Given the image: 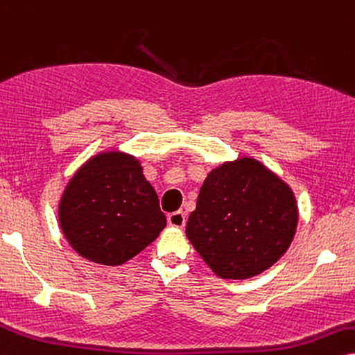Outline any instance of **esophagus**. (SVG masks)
<instances>
[{
    "label": "esophagus",
    "instance_id": "1",
    "mask_svg": "<svg viewBox=\"0 0 355 355\" xmlns=\"http://www.w3.org/2000/svg\"><path fill=\"white\" fill-rule=\"evenodd\" d=\"M168 224L171 227H176V229H182L186 224V216L182 211H176V212H171L168 216Z\"/></svg>",
    "mask_w": 355,
    "mask_h": 355
}]
</instances>
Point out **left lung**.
<instances>
[{"mask_svg": "<svg viewBox=\"0 0 355 355\" xmlns=\"http://www.w3.org/2000/svg\"><path fill=\"white\" fill-rule=\"evenodd\" d=\"M296 225L291 187L255 157L239 156L204 179L186 237L218 278L247 279L284 255Z\"/></svg>", "mask_w": 355, "mask_h": 355, "instance_id": "left-lung-1", "label": "left lung"}]
</instances>
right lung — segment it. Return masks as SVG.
Instances as JSON below:
<instances>
[{"label":"right lung","instance_id":"1","mask_svg":"<svg viewBox=\"0 0 355 355\" xmlns=\"http://www.w3.org/2000/svg\"><path fill=\"white\" fill-rule=\"evenodd\" d=\"M65 240L85 260L120 266L166 227L138 157L108 148L90 156L64 187L57 209Z\"/></svg>","mask_w":355,"mask_h":355}]
</instances>
